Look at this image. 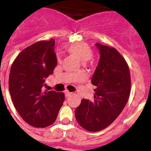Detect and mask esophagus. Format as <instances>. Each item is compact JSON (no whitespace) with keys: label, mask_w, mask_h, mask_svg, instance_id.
I'll return each instance as SVG.
<instances>
[{"label":"esophagus","mask_w":151,"mask_h":151,"mask_svg":"<svg viewBox=\"0 0 151 151\" xmlns=\"http://www.w3.org/2000/svg\"><path fill=\"white\" fill-rule=\"evenodd\" d=\"M72 94H73V93H71V92L68 91L67 90H66V91H65V95H66V97H69V96L72 95Z\"/></svg>","instance_id":"1"}]
</instances>
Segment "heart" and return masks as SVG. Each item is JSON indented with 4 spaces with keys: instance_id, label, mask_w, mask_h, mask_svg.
<instances>
[{
    "instance_id": "obj_1",
    "label": "heart",
    "mask_w": 151,
    "mask_h": 151,
    "mask_svg": "<svg viewBox=\"0 0 151 151\" xmlns=\"http://www.w3.org/2000/svg\"><path fill=\"white\" fill-rule=\"evenodd\" d=\"M69 53L77 57L82 62L85 63L90 60L93 57V52L90 46L85 42H77L71 44L66 47Z\"/></svg>"
}]
</instances>
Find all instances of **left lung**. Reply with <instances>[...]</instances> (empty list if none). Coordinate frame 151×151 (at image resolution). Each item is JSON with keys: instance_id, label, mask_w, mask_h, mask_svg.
<instances>
[{"instance_id": "obj_1", "label": "left lung", "mask_w": 151, "mask_h": 151, "mask_svg": "<svg viewBox=\"0 0 151 151\" xmlns=\"http://www.w3.org/2000/svg\"><path fill=\"white\" fill-rule=\"evenodd\" d=\"M101 57L91 79L96 86L94 100L82 99L75 111L82 128L98 132L110 125L119 116L130 95L131 76L124 57L116 49L96 44Z\"/></svg>"}]
</instances>
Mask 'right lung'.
<instances>
[{
    "label": "right lung",
    "instance_id": "1",
    "mask_svg": "<svg viewBox=\"0 0 151 151\" xmlns=\"http://www.w3.org/2000/svg\"><path fill=\"white\" fill-rule=\"evenodd\" d=\"M54 43L39 41L22 50L10 68L9 90L16 110L29 125L45 128L55 122L63 104V92L45 88L57 64Z\"/></svg>",
    "mask_w": 151,
    "mask_h": 151
}]
</instances>
